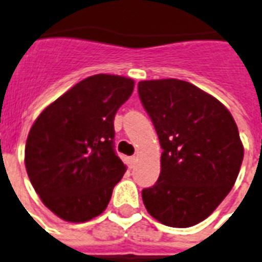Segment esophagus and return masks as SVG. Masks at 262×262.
I'll use <instances>...</instances> for the list:
<instances>
[{
  "instance_id": "34e87169",
  "label": "esophagus",
  "mask_w": 262,
  "mask_h": 262,
  "mask_svg": "<svg viewBox=\"0 0 262 262\" xmlns=\"http://www.w3.org/2000/svg\"><path fill=\"white\" fill-rule=\"evenodd\" d=\"M135 162H137V157H135V156L129 157V158H128V166L131 167V169L135 166Z\"/></svg>"
}]
</instances>
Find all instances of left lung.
Here are the masks:
<instances>
[{
    "label": "left lung",
    "instance_id": "left-lung-1",
    "mask_svg": "<svg viewBox=\"0 0 262 262\" xmlns=\"http://www.w3.org/2000/svg\"><path fill=\"white\" fill-rule=\"evenodd\" d=\"M138 93L162 147L158 181L142 190L144 207L162 225H198L238 177L244 146L237 124L221 101L181 79L141 81Z\"/></svg>",
    "mask_w": 262,
    "mask_h": 262
}]
</instances>
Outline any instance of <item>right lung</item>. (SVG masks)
Masks as SVG:
<instances>
[{
	"label": "right lung",
	"mask_w": 262,
	"mask_h": 262,
	"mask_svg": "<svg viewBox=\"0 0 262 262\" xmlns=\"http://www.w3.org/2000/svg\"><path fill=\"white\" fill-rule=\"evenodd\" d=\"M134 81L97 74L50 104L25 144V167L45 206L63 221L86 222L105 210L125 166L115 151L114 120Z\"/></svg>",
	"instance_id": "1"
}]
</instances>
